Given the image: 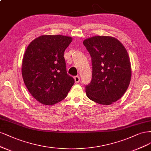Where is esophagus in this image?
<instances>
[{
	"instance_id": "34e87169",
	"label": "esophagus",
	"mask_w": 151,
	"mask_h": 151,
	"mask_svg": "<svg viewBox=\"0 0 151 151\" xmlns=\"http://www.w3.org/2000/svg\"><path fill=\"white\" fill-rule=\"evenodd\" d=\"M74 80H75V81L76 83H78L80 82V77H79L78 76H75V78H74Z\"/></svg>"
}]
</instances>
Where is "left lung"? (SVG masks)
Masks as SVG:
<instances>
[{"label":"left lung","instance_id":"obj_1","mask_svg":"<svg viewBox=\"0 0 151 151\" xmlns=\"http://www.w3.org/2000/svg\"><path fill=\"white\" fill-rule=\"evenodd\" d=\"M91 57L92 80L86 86L89 99L109 105L119 100L130 84L132 69L129 54L117 39L95 36L83 42Z\"/></svg>","mask_w":151,"mask_h":151}]
</instances>
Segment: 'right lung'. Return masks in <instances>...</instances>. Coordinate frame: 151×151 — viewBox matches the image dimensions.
Masks as SVG:
<instances>
[{"label":"right lung","mask_w":151,"mask_h":151,"mask_svg":"<svg viewBox=\"0 0 151 151\" xmlns=\"http://www.w3.org/2000/svg\"><path fill=\"white\" fill-rule=\"evenodd\" d=\"M73 38L42 35L28 45L22 61V76L26 88L40 103L52 105L64 100L73 85L67 74L64 52Z\"/></svg>","instance_id":"obj_1"}]
</instances>
